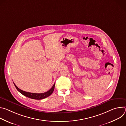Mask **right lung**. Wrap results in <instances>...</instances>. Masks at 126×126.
<instances>
[{"mask_svg": "<svg viewBox=\"0 0 126 126\" xmlns=\"http://www.w3.org/2000/svg\"><path fill=\"white\" fill-rule=\"evenodd\" d=\"M55 84V83L53 85V86L52 87V88L49 90H48L46 92L42 93H33L25 92V91L22 90L18 88L16 86V85L14 83V85L15 87H16V89L18 90V91H19L21 94H22V95H23L24 96H25L27 97H28V98H30L31 99H35V100L43 99L47 98V97H49L50 95H51L54 91V89Z\"/></svg>", "mask_w": 126, "mask_h": 126, "instance_id": "1", "label": "right lung"}]
</instances>
